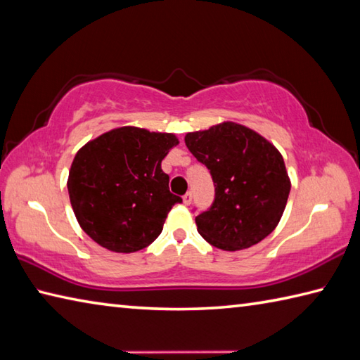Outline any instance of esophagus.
<instances>
[{
    "mask_svg": "<svg viewBox=\"0 0 360 360\" xmlns=\"http://www.w3.org/2000/svg\"><path fill=\"white\" fill-rule=\"evenodd\" d=\"M191 202H193V194L188 191L185 195H183V203H185V205H189Z\"/></svg>",
    "mask_w": 360,
    "mask_h": 360,
    "instance_id": "1",
    "label": "esophagus"
}]
</instances>
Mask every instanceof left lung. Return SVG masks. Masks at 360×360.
Returning <instances> with one entry per match:
<instances>
[{"label": "left lung", "mask_w": 360, "mask_h": 360, "mask_svg": "<svg viewBox=\"0 0 360 360\" xmlns=\"http://www.w3.org/2000/svg\"><path fill=\"white\" fill-rule=\"evenodd\" d=\"M185 142L214 183L213 205L195 218L202 238L229 252L266 238L291 188L281 152L262 134L229 120L186 133Z\"/></svg>", "instance_id": "8db88e82"}]
</instances>
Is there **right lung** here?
<instances>
[{"instance_id":"add662e5","label":"right lung","mask_w":360,"mask_h":360,"mask_svg":"<svg viewBox=\"0 0 360 360\" xmlns=\"http://www.w3.org/2000/svg\"><path fill=\"white\" fill-rule=\"evenodd\" d=\"M179 138L172 133L120 127L79 148L67 189L79 227L101 248L131 254L158 238L181 198L169 191L161 161Z\"/></svg>"}]
</instances>
